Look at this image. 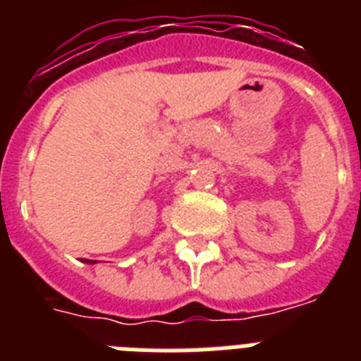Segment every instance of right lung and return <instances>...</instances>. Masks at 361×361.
I'll use <instances>...</instances> for the list:
<instances>
[{"label": "right lung", "instance_id": "add662e5", "mask_svg": "<svg viewBox=\"0 0 361 361\" xmlns=\"http://www.w3.org/2000/svg\"><path fill=\"white\" fill-rule=\"evenodd\" d=\"M82 262H86V264H94L95 260H82Z\"/></svg>", "mask_w": 361, "mask_h": 361}]
</instances>
